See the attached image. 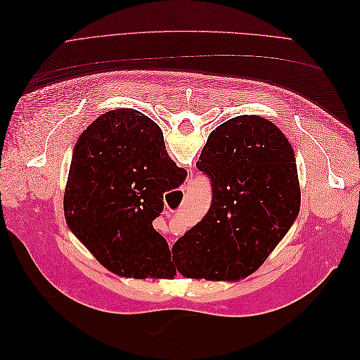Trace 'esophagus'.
Segmentation results:
<instances>
[{
    "label": "esophagus",
    "mask_w": 360,
    "mask_h": 360,
    "mask_svg": "<svg viewBox=\"0 0 360 360\" xmlns=\"http://www.w3.org/2000/svg\"><path fill=\"white\" fill-rule=\"evenodd\" d=\"M167 216H169V214H167Z\"/></svg>",
    "instance_id": "1"
}]
</instances>
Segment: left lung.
<instances>
[{"mask_svg":"<svg viewBox=\"0 0 360 360\" xmlns=\"http://www.w3.org/2000/svg\"><path fill=\"white\" fill-rule=\"evenodd\" d=\"M134 126L132 117L127 132ZM197 168L210 179L212 205L174 243V267L188 278H245L264 263L299 214L294 151L269 120L238 115L209 135Z\"/></svg>","mask_w":360,"mask_h":360,"instance_id":"left-lung-1","label":"left lung"}]
</instances>
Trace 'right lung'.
<instances>
[{
	"label": "right lung",
	"instance_id": "right-lung-1",
	"mask_svg": "<svg viewBox=\"0 0 360 360\" xmlns=\"http://www.w3.org/2000/svg\"><path fill=\"white\" fill-rule=\"evenodd\" d=\"M132 116L136 126L127 133ZM186 176L168 156L153 120L135 110L110 111L75 146L64 191L66 222L108 270L159 278L171 252L153 221L163 210V193L177 189Z\"/></svg>",
	"mask_w": 360,
	"mask_h": 360
}]
</instances>
